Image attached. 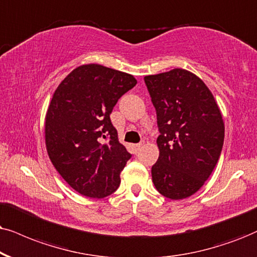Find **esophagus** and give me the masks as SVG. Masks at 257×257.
<instances>
[{
	"label": "esophagus",
	"instance_id": "34e87169",
	"mask_svg": "<svg viewBox=\"0 0 257 257\" xmlns=\"http://www.w3.org/2000/svg\"><path fill=\"white\" fill-rule=\"evenodd\" d=\"M142 146H144V144H138V145H135V151H136V152H138V151H139V149L142 147Z\"/></svg>",
	"mask_w": 257,
	"mask_h": 257
}]
</instances>
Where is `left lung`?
<instances>
[{
	"mask_svg": "<svg viewBox=\"0 0 257 257\" xmlns=\"http://www.w3.org/2000/svg\"><path fill=\"white\" fill-rule=\"evenodd\" d=\"M157 110L159 159L152 167L155 188L170 199L192 196L209 179L224 142V122L205 83L174 69L145 77Z\"/></svg>",
	"mask_w": 257,
	"mask_h": 257,
	"instance_id": "1",
	"label": "left lung"
}]
</instances>
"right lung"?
I'll return each instance as SVG.
<instances>
[{
	"label": "right lung",
	"instance_id": "add662e5",
	"mask_svg": "<svg viewBox=\"0 0 257 257\" xmlns=\"http://www.w3.org/2000/svg\"><path fill=\"white\" fill-rule=\"evenodd\" d=\"M136 83L132 74L89 64L74 69L54 91L45 121L48 157L83 196L104 198L119 186L132 154L119 144L110 113Z\"/></svg>",
	"mask_w": 257,
	"mask_h": 257
}]
</instances>
